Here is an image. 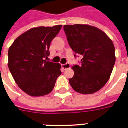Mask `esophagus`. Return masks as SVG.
<instances>
[{
    "mask_svg": "<svg viewBox=\"0 0 128 128\" xmlns=\"http://www.w3.org/2000/svg\"><path fill=\"white\" fill-rule=\"evenodd\" d=\"M62 68L64 70H66L70 68V64L69 63H66L64 64H62Z\"/></svg>",
    "mask_w": 128,
    "mask_h": 128,
    "instance_id": "obj_1",
    "label": "esophagus"
}]
</instances>
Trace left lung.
<instances>
[{"label":"left lung","instance_id":"left-lung-1","mask_svg":"<svg viewBox=\"0 0 128 128\" xmlns=\"http://www.w3.org/2000/svg\"><path fill=\"white\" fill-rule=\"evenodd\" d=\"M64 30L75 57L82 58L80 65L72 67L70 86L81 94L98 91L107 83L115 63L112 41L102 30L88 24L64 25Z\"/></svg>","mask_w":128,"mask_h":128}]
</instances>
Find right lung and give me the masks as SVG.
<instances>
[{"instance_id": "obj_1", "label": "right lung", "mask_w": 128, "mask_h": 128, "mask_svg": "<svg viewBox=\"0 0 128 128\" xmlns=\"http://www.w3.org/2000/svg\"><path fill=\"white\" fill-rule=\"evenodd\" d=\"M62 25L38 26L18 36L8 50V67L19 88L32 96L50 93L61 75V65L46 60L51 41Z\"/></svg>"}]
</instances>
